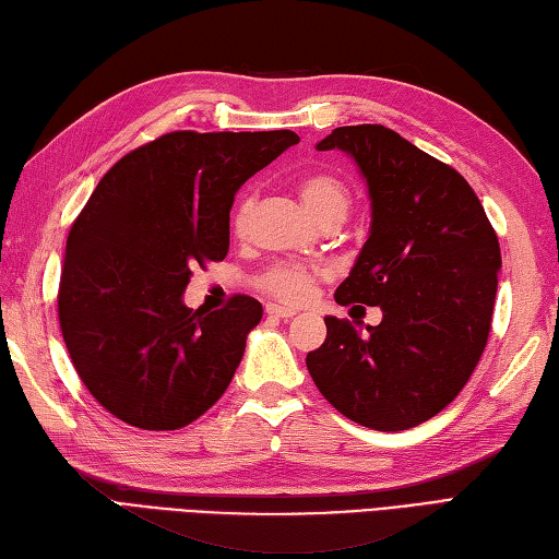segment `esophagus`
I'll list each match as a JSON object with an SVG mask.
<instances>
[{
  "instance_id": "1",
  "label": "esophagus",
  "mask_w": 559,
  "mask_h": 559,
  "mask_svg": "<svg viewBox=\"0 0 559 559\" xmlns=\"http://www.w3.org/2000/svg\"><path fill=\"white\" fill-rule=\"evenodd\" d=\"M265 311H267V316H275V318H294L296 316V308L277 306V304H267Z\"/></svg>"
}]
</instances>
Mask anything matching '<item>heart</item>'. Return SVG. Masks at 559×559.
Listing matches in <instances>:
<instances>
[{"instance_id":"heart-1","label":"heart","mask_w":559,"mask_h":559,"mask_svg":"<svg viewBox=\"0 0 559 559\" xmlns=\"http://www.w3.org/2000/svg\"><path fill=\"white\" fill-rule=\"evenodd\" d=\"M299 195L318 225L325 219H344L352 205V193L346 189V183L340 177L328 175V171L306 175L299 181ZM253 205H255L253 195L246 193L239 201L237 210H234V219H231L234 229L243 231L248 227V222H251V215H253ZM316 277H318L316 270H308L304 265H294V263H282L267 270L263 280H260V284H263V289L267 294L277 296L282 301H301L304 296L311 292Z\"/></svg>"}]
</instances>
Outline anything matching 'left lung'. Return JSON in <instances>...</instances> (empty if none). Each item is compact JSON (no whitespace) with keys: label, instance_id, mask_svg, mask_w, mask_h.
Instances as JSON below:
<instances>
[{"label":"left lung","instance_id":"obj_1","mask_svg":"<svg viewBox=\"0 0 559 559\" xmlns=\"http://www.w3.org/2000/svg\"><path fill=\"white\" fill-rule=\"evenodd\" d=\"M316 147L349 155L370 201L368 239L334 299L380 306L382 320L361 332L328 316L308 373L354 424L414 428L462 392L486 349L498 237L468 181L392 129L340 127Z\"/></svg>","mask_w":559,"mask_h":559}]
</instances>
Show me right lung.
I'll list each match as a JSON object with an SVG mask.
<instances>
[{
	"mask_svg": "<svg viewBox=\"0 0 559 559\" xmlns=\"http://www.w3.org/2000/svg\"><path fill=\"white\" fill-rule=\"evenodd\" d=\"M299 143L294 131H175L123 155L73 222L59 282L71 361L109 414L177 430L213 406L263 306L191 311V270L229 251L234 195Z\"/></svg>",
	"mask_w": 559,
	"mask_h": 559,
	"instance_id": "right-lung-1",
	"label": "right lung"
}]
</instances>
